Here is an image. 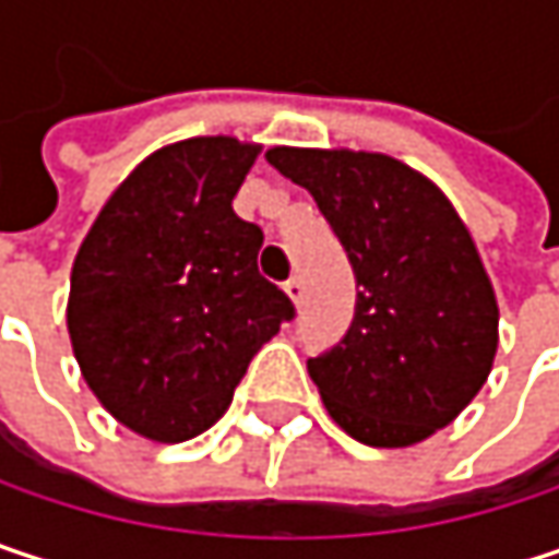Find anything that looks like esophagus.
<instances>
[{
  "label": "esophagus",
  "instance_id": "1",
  "mask_svg": "<svg viewBox=\"0 0 559 559\" xmlns=\"http://www.w3.org/2000/svg\"><path fill=\"white\" fill-rule=\"evenodd\" d=\"M284 290H287V297H290V300H294L297 307L304 304V294H307V290H304V281L297 278V275H294V278L284 281Z\"/></svg>",
  "mask_w": 559,
  "mask_h": 559
}]
</instances>
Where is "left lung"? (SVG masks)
<instances>
[{"mask_svg": "<svg viewBox=\"0 0 559 559\" xmlns=\"http://www.w3.org/2000/svg\"><path fill=\"white\" fill-rule=\"evenodd\" d=\"M310 190L356 275L346 336L307 359L330 417L359 443L411 447L486 385L499 304L469 229L424 174L349 148H272Z\"/></svg>", "mask_w": 559, "mask_h": 559, "instance_id": "1", "label": "left lung"}]
</instances>
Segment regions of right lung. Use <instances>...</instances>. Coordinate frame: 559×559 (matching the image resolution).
I'll return each mask as SVG.
<instances>
[{
	"label": "right lung",
	"mask_w": 559,
	"mask_h": 559,
	"mask_svg": "<svg viewBox=\"0 0 559 559\" xmlns=\"http://www.w3.org/2000/svg\"><path fill=\"white\" fill-rule=\"evenodd\" d=\"M259 145L187 139L148 155L99 210L70 275L67 330L99 404L180 443L213 427L252 356L294 317L259 275L265 242L233 210Z\"/></svg>",
	"instance_id": "obj_1"
}]
</instances>
